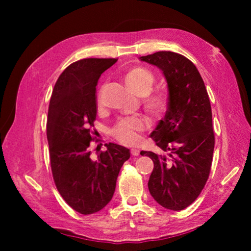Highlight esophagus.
Returning a JSON list of instances; mask_svg holds the SVG:
<instances>
[{
    "instance_id": "esophagus-1",
    "label": "esophagus",
    "mask_w": 251,
    "mask_h": 251,
    "mask_svg": "<svg viewBox=\"0 0 251 251\" xmlns=\"http://www.w3.org/2000/svg\"><path fill=\"white\" fill-rule=\"evenodd\" d=\"M139 150H137V148H131L130 150V154L133 155V156H138L139 155Z\"/></svg>"
}]
</instances>
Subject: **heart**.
Segmentation results:
<instances>
[{
	"mask_svg": "<svg viewBox=\"0 0 251 251\" xmlns=\"http://www.w3.org/2000/svg\"><path fill=\"white\" fill-rule=\"evenodd\" d=\"M126 84L136 94L145 96V106L154 115H161L167 108V97L164 93L151 91L155 82V76L150 70L144 67H135L130 70L125 76ZM97 109L100 110L104 107L103 88L97 92L96 95ZM147 127V122L142 116L126 117L118 121L113 128V136L117 142L124 145H135L139 142V133Z\"/></svg>",
	"mask_w": 251,
	"mask_h": 251,
	"instance_id": "1",
	"label": "heart"
}]
</instances>
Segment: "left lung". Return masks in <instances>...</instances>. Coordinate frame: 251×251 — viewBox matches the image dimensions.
<instances>
[{"label": "left lung", "mask_w": 251, "mask_h": 251, "mask_svg": "<svg viewBox=\"0 0 251 251\" xmlns=\"http://www.w3.org/2000/svg\"><path fill=\"white\" fill-rule=\"evenodd\" d=\"M163 71L168 104L151 138L164 155L141 151L154 161L148 189L171 210H182L196 201L210 174L215 134L209 96L197 67L184 55L156 52L142 56Z\"/></svg>", "instance_id": "8db88e82"}]
</instances>
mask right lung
<instances>
[{
	"mask_svg": "<svg viewBox=\"0 0 251 251\" xmlns=\"http://www.w3.org/2000/svg\"><path fill=\"white\" fill-rule=\"evenodd\" d=\"M116 62L83 58L72 63L59 75L50 96L46 135L53 179L67 205L82 215L100 211L110 201L118 174L130 156L129 150L109 143L93 158L90 148L97 80Z\"/></svg>",
	"mask_w": 251,
	"mask_h": 251,
	"instance_id": "add662e5",
	"label": "right lung"
}]
</instances>
